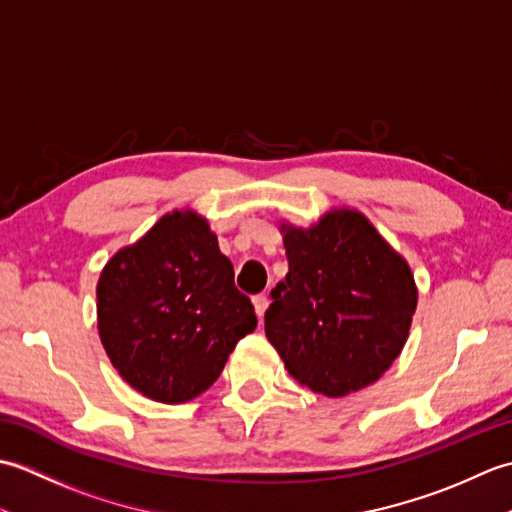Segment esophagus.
Wrapping results in <instances>:
<instances>
[{"label":"esophagus","mask_w":512,"mask_h":512,"mask_svg":"<svg viewBox=\"0 0 512 512\" xmlns=\"http://www.w3.org/2000/svg\"><path fill=\"white\" fill-rule=\"evenodd\" d=\"M253 306H255L257 317H264V312H266V308H268V297H266V295L253 297Z\"/></svg>","instance_id":"obj_1"}]
</instances>
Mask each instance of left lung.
Here are the masks:
<instances>
[{"label":"left lung","instance_id":"left-lung-1","mask_svg":"<svg viewBox=\"0 0 512 512\" xmlns=\"http://www.w3.org/2000/svg\"><path fill=\"white\" fill-rule=\"evenodd\" d=\"M288 275L270 290L266 336L301 385L341 398L376 383L407 343L418 290L367 217L339 209L284 224Z\"/></svg>","mask_w":512,"mask_h":512}]
</instances>
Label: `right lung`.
<instances>
[{
	"label": "right lung",
	"instance_id": "right-lung-1",
	"mask_svg": "<svg viewBox=\"0 0 512 512\" xmlns=\"http://www.w3.org/2000/svg\"><path fill=\"white\" fill-rule=\"evenodd\" d=\"M101 343L140 394L178 405L209 389L257 328L231 259L193 211L162 215L105 264L96 286Z\"/></svg>",
	"mask_w": 512,
	"mask_h": 512
}]
</instances>
